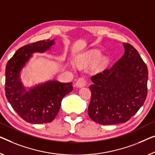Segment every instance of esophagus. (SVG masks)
<instances>
[{
    "label": "esophagus",
    "instance_id": "1",
    "mask_svg": "<svg viewBox=\"0 0 155 155\" xmlns=\"http://www.w3.org/2000/svg\"><path fill=\"white\" fill-rule=\"evenodd\" d=\"M76 85H77V86L78 87H84L86 85V80H85V78L84 77H80L77 80V83H76Z\"/></svg>",
    "mask_w": 155,
    "mask_h": 155
}]
</instances>
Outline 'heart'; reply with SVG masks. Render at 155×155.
Masks as SVG:
<instances>
[{"instance_id": "heart-1", "label": "heart", "mask_w": 155, "mask_h": 155, "mask_svg": "<svg viewBox=\"0 0 155 155\" xmlns=\"http://www.w3.org/2000/svg\"><path fill=\"white\" fill-rule=\"evenodd\" d=\"M100 55V51L98 50H92L88 53H87L86 54L84 55V58H83V63H94V62L97 61ZM105 60L104 58H100L98 61L97 65L99 67H101L104 64Z\"/></svg>"}]
</instances>
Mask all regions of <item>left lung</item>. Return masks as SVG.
<instances>
[{"label":"left lung","mask_w":155,"mask_h":155,"mask_svg":"<svg viewBox=\"0 0 155 155\" xmlns=\"http://www.w3.org/2000/svg\"><path fill=\"white\" fill-rule=\"evenodd\" d=\"M124 55L111 68L92 76L89 116L110 125L128 121L143 104L147 93L148 71L137 50L123 43Z\"/></svg>","instance_id":"left-lung-1"}]
</instances>
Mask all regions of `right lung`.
I'll list each match as a JSON object with an SVG mask.
<instances>
[{
    "instance_id": "right-lung-1",
    "label": "right lung",
    "mask_w": 155,
    "mask_h": 155,
    "mask_svg": "<svg viewBox=\"0 0 155 155\" xmlns=\"http://www.w3.org/2000/svg\"><path fill=\"white\" fill-rule=\"evenodd\" d=\"M54 43L53 39L25 45L18 48L6 64V97L17 114L30 123L42 124L54 120L61 108L63 98L73 90L72 83L53 80L27 91L21 82L20 72L32 54L45 52Z\"/></svg>"
}]
</instances>
